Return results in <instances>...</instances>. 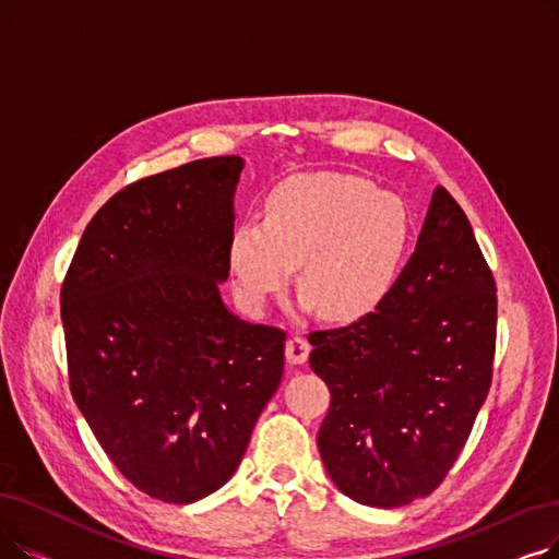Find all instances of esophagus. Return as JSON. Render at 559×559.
Instances as JSON below:
<instances>
[{
  "label": "esophagus",
  "mask_w": 559,
  "mask_h": 559,
  "mask_svg": "<svg viewBox=\"0 0 559 559\" xmlns=\"http://www.w3.org/2000/svg\"><path fill=\"white\" fill-rule=\"evenodd\" d=\"M310 354V342L301 335H289V340L285 342V356L292 365H301L308 360Z\"/></svg>",
  "instance_id": "esophagus-1"
}]
</instances>
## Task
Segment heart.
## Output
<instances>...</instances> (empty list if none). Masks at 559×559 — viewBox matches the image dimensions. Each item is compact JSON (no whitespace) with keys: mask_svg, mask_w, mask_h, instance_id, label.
Here are the masks:
<instances>
[{"mask_svg":"<svg viewBox=\"0 0 559 559\" xmlns=\"http://www.w3.org/2000/svg\"><path fill=\"white\" fill-rule=\"evenodd\" d=\"M413 242L405 201L354 174L289 176L262 203V224L230 235L228 260L249 306L283 289L297 264L306 304L354 321L388 299Z\"/></svg>","mask_w":559,"mask_h":559,"instance_id":"1","label":"heart"}]
</instances>
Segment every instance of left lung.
I'll use <instances>...</instances> for the list:
<instances>
[{"instance_id": "8db88e82", "label": "left lung", "mask_w": 559, "mask_h": 559, "mask_svg": "<svg viewBox=\"0 0 559 559\" xmlns=\"http://www.w3.org/2000/svg\"><path fill=\"white\" fill-rule=\"evenodd\" d=\"M308 342L331 390L317 447L340 491L373 508L435 491L487 399L496 348V283L447 188L388 299Z\"/></svg>"}]
</instances>
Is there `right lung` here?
Segmentation results:
<instances>
[{"label": "right lung", "mask_w": 559, "mask_h": 559, "mask_svg": "<svg viewBox=\"0 0 559 559\" xmlns=\"http://www.w3.org/2000/svg\"><path fill=\"white\" fill-rule=\"evenodd\" d=\"M245 160L140 179L85 226L61 287L70 392L120 474L194 503L238 468L281 385L285 331L222 301Z\"/></svg>", "instance_id": "1"}]
</instances>
